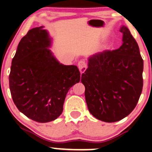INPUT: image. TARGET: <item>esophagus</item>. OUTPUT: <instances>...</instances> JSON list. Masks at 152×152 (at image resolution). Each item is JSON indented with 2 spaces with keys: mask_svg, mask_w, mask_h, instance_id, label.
Here are the masks:
<instances>
[{
  "mask_svg": "<svg viewBox=\"0 0 152 152\" xmlns=\"http://www.w3.org/2000/svg\"><path fill=\"white\" fill-rule=\"evenodd\" d=\"M78 68L81 73H84V71H85L87 69V64L86 63V61H83V60H81V61H79Z\"/></svg>",
  "mask_w": 152,
  "mask_h": 152,
  "instance_id": "34e87169",
  "label": "esophagus"
}]
</instances>
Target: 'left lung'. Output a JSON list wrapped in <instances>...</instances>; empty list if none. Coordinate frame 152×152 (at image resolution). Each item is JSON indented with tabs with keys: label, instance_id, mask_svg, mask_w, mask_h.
Listing matches in <instances>:
<instances>
[{
	"label": "left lung",
	"instance_id": "left-lung-1",
	"mask_svg": "<svg viewBox=\"0 0 152 152\" xmlns=\"http://www.w3.org/2000/svg\"><path fill=\"white\" fill-rule=\"evenodd\" d=\"M120 31V48L91 56L88 69L81 75L89 113L106 123L127 116L135 108L143 89V61L139 46L126 26H122Z\"/></svg>",
	"mask_w": 152,
	"mask_h": 152
}]
</instances>
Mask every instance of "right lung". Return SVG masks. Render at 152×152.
<instances>
[{"label":"right lung","mask_w":152,"mask_h":152,"mask_svg":"<svg viewBox=\"0 0 152 152\" xmlns=\"http://www.w3.org/2000/svg\"><path fill=\"white\" fill-rule=\"evenodd\" d=\"M44 26L29 30L12 60L9 88L15 104L27 117L48 123L61 115L66 94L80 81L75 65L60 63L49 49L52 38Z\"/></svg>","instance_id":"obj_1"}]
</instances>
